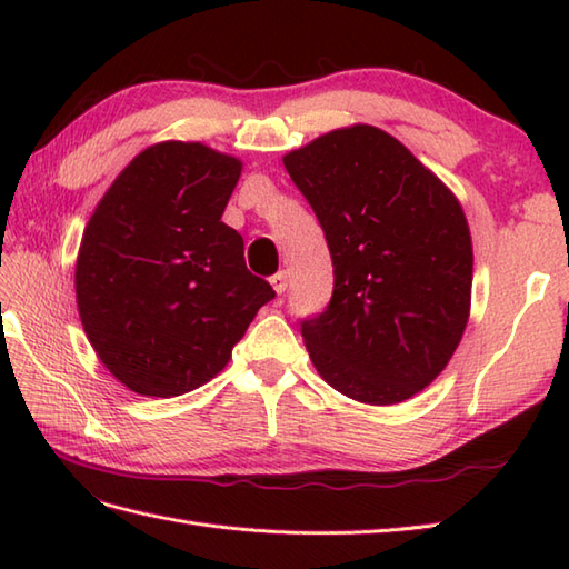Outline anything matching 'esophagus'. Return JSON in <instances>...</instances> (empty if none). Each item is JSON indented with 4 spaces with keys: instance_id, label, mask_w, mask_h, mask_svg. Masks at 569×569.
Here are the masks:
<instances>
[{
    "instance_id": "34e87169",
    "label": "esophagus",
    "mask_w": 569,
    "mask_h": 569,
    "mask_svg": "<svg viewBox=\"0 0 569 569\" xmlns=\"http://www.w3.org/2000/svg\"><path fill=\"white\" fill-rule=\"evenodd\" d=\"M271 286H273V291L281 296V293H286V288H288V276H286V271H278V273H273L271 278Z\"/></svg>"
}]
</instances>
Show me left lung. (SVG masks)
<instances>
[{
	"label": "left lung",
	"mask_w": 569,
	"mask_h": 569,
	"mask_svg": "<svg viewBox=\"0 0 569 569\" xmlns=\"http://www.w3.org/2000/svg\"><path fill=\"white\" fill-rule=\"evenodd\" d=\"M328 239V308L300 322L332 389L401 403L438 377L462 340L471 237L462 204L401 141L357 124L283 156Z\"/></svg>",
	"instance_id": "obj_1"
}]
</instances>
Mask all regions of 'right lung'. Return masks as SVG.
<instances>
[{"label":"right lung","mask_w":569,"mask_h":569,"mask_svg":"<svg viewBox=\"0 0 569 569\" xmlns=\"http://www.w3.org/2000/svg\"><path fill=\"white\" fill-rule=\"evenodd\" d=\"M241 163L192 141L141 151L84 227L76 293L84 335L127 389L171 398L220 373L269 281L222 222Z\"/></svg>","instance_id":"add662e5"}]
</instances>
